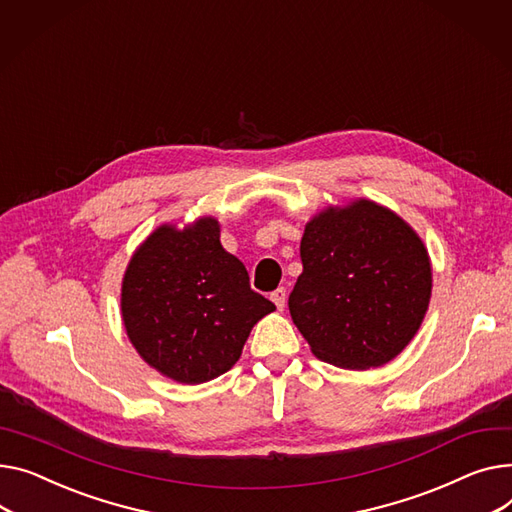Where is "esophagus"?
Here are the masks:
<instances>
[{
	"label": "esophagus",
	"instance_id": "esophagus-1",
	"mask_svg": "<svg viewBox=\"0 0 512 512\" xmlns=\"http://www.w3.org/2000/svg\"><path fill=\"white\" fill-rule=\"evenodd\" d=\"M271 300H274V304L278 306V311H282L286 306V288H278L271 292Z\"/></svg>",
	"mask_w": 512,
	"mask_h": 512
}]
</instances>
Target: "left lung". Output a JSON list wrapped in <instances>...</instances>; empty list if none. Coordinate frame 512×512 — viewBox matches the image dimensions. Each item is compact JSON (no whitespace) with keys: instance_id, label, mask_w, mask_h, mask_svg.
<instances>
[{"instance_id":"8db88e82","label":"left lung","mask_w":512,"mask_h":512,"mask_svg":"<svg viewBox=\"0 0 512 512\" xmlns=\"http://www.w3.org/2000/svg\"><path fill=\"white\" fill-rule=\"evenodd\" d=\"M300 261L288 309L319 360L377 368L410 344L432 274L422 241L399 216L366 199L329 208L306 224Z\"/></svg>"}]
</instances>
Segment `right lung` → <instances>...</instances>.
I'll use <instances>...</instances> for the list:
<instances>
[{
  "mask_svg": "<svg viewBox=\"0 0 512 512\" xmlns=\"http://www.w3.org/2000/svg\"><path fill=\"white\" fill-rule=\"evenodd\" d=\"M121 311L140 356L179 383L212 381L236 364L253 325L276 304L255 292L245 265L226 253L220 226L158 228L135 251Z\"/></svg>",
  "mask_w": 512,
  "mask_h": 512,
  "instance_id": "1",
  "label": "right lung"
}]
</instances>
